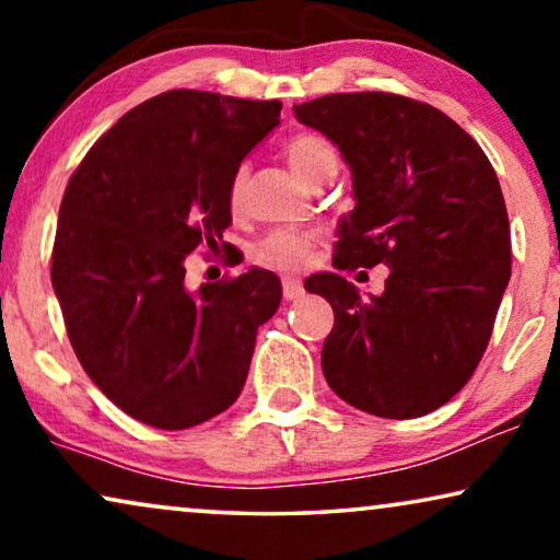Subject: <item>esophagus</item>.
<instances>
[{
	"label": "esophagus",
	"mask_w": 560,
	"mask_h": 560,
	"mask_svg": "<svg viewBox=\"0 0 560 560\" xmlns=\"http://www.w3.org/2000/svg\"><path fill=\"white\" fill-rule=\"evenodd\" d=\"M282 295H285V301H295V298L303 295V282L298 278H290V275H285L282 278Z\"/></svg>",
	"instance_id": "obj_1"
}]
</instances>
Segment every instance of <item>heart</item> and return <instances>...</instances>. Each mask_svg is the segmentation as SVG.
Instances as JSON below:
<instances>
[{"label":"heart","mask_w":560,"mask_h":560,"mask_svg":"<svg viewBox=\"0 0 560 560\" xmlns=\"http://www.w3.org/2000/svg\"><path fill=\"white\" fill-rule=\"evenodd\" d=\"M285 158L298 178L308 183V186L324 178V175L339 171V152L320 135H295L285 144ZM244 178H247V167H240L234 173L232 183H229V203H232V209H240L242 206ZM311 249V232H301V229H275L265 240L257 242L255 259L259 265L278 267V270H301V267L308 265Z\"/></svg>","instance_id":"b5f03b06"}]
</instances>
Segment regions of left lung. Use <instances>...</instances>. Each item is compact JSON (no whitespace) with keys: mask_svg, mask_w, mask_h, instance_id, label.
<instances>
[{"mask_svg":"<svg viewBox=\"0 0 560 560\" xmlns=\"http://www.w3.org/2000/svg\"><path fill=\"white\" fill-rule=\"evenodd\" d=\"M293 112L351 171L357 206L336 229L334 267H389L385 293L370 298L336 272L305 280L334 308L324 377L370 416H425L477 370L510 282L494 167L454 119L405 96L331 94Z\"/></svg>","mask_w":560,"mask_h":560,"instance_id":"1","label":"left lung"}]
</instances>
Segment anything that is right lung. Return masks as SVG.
I'll use <instances>...</instances> for the list:
<instances>
[{"mask_svg":"<svg viewBox=\"0 0 560 560\" xmlns=\"http://www.w3.org/2000/svg\"><path fill=\"white\" fill-rule=\"evenodd\" d=\"M280 102L175 89L127 112L83 158L58 211L50 280L75 357L109 400L163 431L224 412L282 285L249 267L186 288V257L232 224L229 183Z\"/></svg>","mask_w":560,"mask_h":560,"instance_id":"right-lung-1","label":"right lung"}]
</instances>
